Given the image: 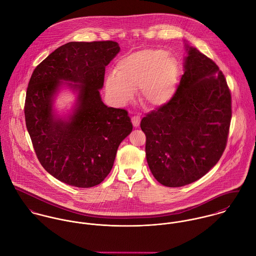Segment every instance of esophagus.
<instances>
[{
    "label": "esophagus",
    "mask_w": 256,
    "mask_h": 256,
    "mask_svg": "<svg viewBox=\"0 0 256 256\" xmlns=\"http://www.w3.org/2000/svg\"><path fill=\"white\" fill-rule=\"evenodd\" d=\"M132 122L134 124V128H138L140 126V116H134L132 118Z\"/></svg>",
    "instance_id": "obj_1"
}]
</instances>
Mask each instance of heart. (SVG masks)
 <instances>
[{"mask_svg": "<svg viewBox=\"0 0 256 256\" xmlns=\"http://www.w3.org/2000/svg\"><path fill=\"white\" fill-rule=\"evenodd\" d=\"M177 81L176 60L162 50H148L134 52L120 59L114 76L106 81V90L118 104L130 102L134 92L140 90L144 104L161 106L174 96Z\"/></svg>", "mask_w": 256, "mask_h": 256, "instance_id": "obj_1", "label": "heart"}]
</instances>
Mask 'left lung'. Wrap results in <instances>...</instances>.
<instances>
[{
    "mask_svg": "<svg viewBox=\"0 0 256 256\" xmlns=\"http://www.w3.org/2000/svg\"><path fill=\"white\" fill-rule=\"evenodd\" d=\"M184 74L172 99L140 122L154 178L167 187L197 181L220 160L232 120V96L218 65L185 44Z\"/></svg>",
    "mask_w": 256,
    "mask_h": 256,
    "instance_id": "8db88e82",
    "label": "left lung"
}]
</instances>
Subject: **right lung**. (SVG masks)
Returning <instances> with one entry per match:
<instances>
[{"label": "right lung", "mask_w": 256, "mask_h": 256, "mask_svg": "<svg viewBox=\"0 0 256 256\" xmlns=\"http://www.w3.org/2000/svg\"><path fill=\"white\" fill-rule=\"evenodd\" d=\"M116 42H68L34 69L26 91V124L42 167L59 181L94 187L108 176L120 142L132 132L128 112L106 106L104 68L120 52ZM62 86L78 94L72 112L52 108Z\"/></svg>", "instance_id": "1"}]
</instances>
